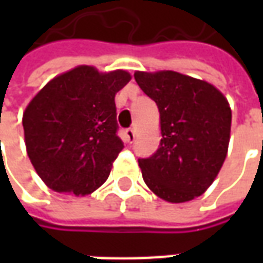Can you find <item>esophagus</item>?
<instances>
[{
  "label": "esophagus",
  "instance_id": "34e87169",
  "mask_svg": "<svg viewBox=\"0 0 263 263\" xmlns=\"http://www.w3.org/2000/svg\"><path fill=\"white\" fill-rule=\"evenodd\" d=\"M124 134H125V139L128 143H132L134 141H135V131H134L132 128H129V129H125V131H124Z\"/></svg>",
  "mask_w": 263,
  "mask_h": 263
}]
</instances>
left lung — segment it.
<instances>
[{"instance_id":"1","label":"left lung","mask_w":263,"mask_h":263,"mask_svg":"<svg viewBox=\"0 0 263 263\" xmlns=\"http://www.w3.org/2000/svg\"><path fill=\"white\" fill-rule=\"evenodd\" d=\"M135 81L159 108V148L139 159L143 182L169 203H186L213 184L227 158L231 107L209 81L173 70L135 71Z\"/></svg>"}]
</instances>
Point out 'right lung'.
<instances>
[{"label":"right lung","mask_w":263,"mask_h":263,"mask_svg":"<svg viewBox=\"0 0 263 263\" xmlns=\"http://www.w3.org/2000/svg\"><path fill=\"white\" fill-rule=\"evenodd\" d=\"M129 80L126 70L81 65L53 77L26 105V154L49 189L87 196L108 179L124 148L115 94Z\"/></svg>","instance_id":"right-lung-1"}]
</instances>
